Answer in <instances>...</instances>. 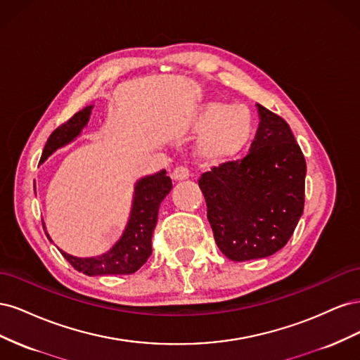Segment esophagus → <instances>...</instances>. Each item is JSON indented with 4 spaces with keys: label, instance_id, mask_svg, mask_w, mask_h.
<instances>
[{
    "label": "esophagus",
    "instance_id": "34e87169",
    "mask_svg": "<svg viewBox=\"0 0 360 360\" xmlns=\"http://www.w3.org/2000/svg\"><path fill=\"white\" fill-rule=\"evenodd\" d=\"M171 177L176 181L186 180V179H189V169L184 168V167H176L171 172Z\"/></svg>",
    "mask_w": 360,
    "mask_h": 360
}]
</instances>
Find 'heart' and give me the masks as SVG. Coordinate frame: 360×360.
I'll return each instance as SVG.
<instances>
[{"label":"heart","mask_w":360,"mask_h":360,"mask_svg":"<svg viewBox=\"0 0 360 360\" xmlns=\"http://www.w3.org/2000/svg\"><path fill=\"white\" fill-rule=\"evenodd\" d=\"M191 129L198 134L195 158L202 165L217 167L236 160L248 148L255 134V118L243 103L209 99L195 108Z\"/></svg>","instance_id":"heart-1"}]
</instances>
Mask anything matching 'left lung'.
Listing matches in <instances>:
<instances>
[{
  "instance_id": "8db88e82",
  "label": "left lung",
  "mask_w": 360,
  "mask_h": 360,
  "mask_svg": "<svg viewBox=\"0 0 360 360\" xmlns=\"http://www.w3.org/2000/svg\"><path fill=\"white\" fill-rule=\"evenodd\" d=\"M259 124L249 153L198 180L214 242L233 261L274 255L303 213L307 162L284 118L257 103Z\"/></svg>"
}]
</instances>
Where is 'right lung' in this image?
<instances>
[{
    "label": "right lung",
    "instance_id": "1",
    "mask_svg": "<svg viewBox=\"0 0 360 360\" xmlns=\"http://www.w3.org/2000/svg\"><path fill=\"white\" fill-rule=\"evenodd\" d=\"M91 110L93 105L85 106L84 110L76 112L68 123L53 130L46 141L45 148H43L40 163L56 153L58 148L70 144L82 134V129L90 122ZM171 189L172 181L167 176L165 169L151 174V176L141 177L134 188L132 209H130L127 225L122 237L108 252L89 258L73 257L61 249L60 252L76 270L86 276L135 274L151 255V236H153L158 224L159 205ZM43 228H45V224H43ZM46 236L49 237L48 233Z\"/></svg>",
    "mask_w": 360,
    "mask_h": 360
}]
</instances>
